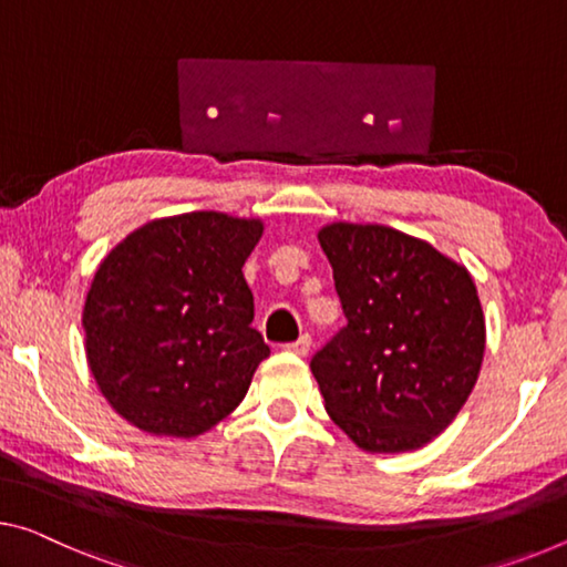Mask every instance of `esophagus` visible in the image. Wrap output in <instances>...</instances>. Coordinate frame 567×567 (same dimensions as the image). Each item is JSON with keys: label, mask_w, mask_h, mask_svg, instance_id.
Wrapping results in <instances>:
<instances>
[{"label": "esophagus", "mask_w": 567, "mask_h": 567, "mask_svg": "<svg viewBox=\"0 0 567 567\" xmlns=\"http://www.w3.org/2000/svg\"><path fill=\"white\" fill-rule=\"evenodd\" d=\"M284 350H286V352H293V354H299V357L309 354V350H311V337H309V334H301L299 339H296V342L284 344Z\"/></svg>", "instance_id": "1"}]
</instances>
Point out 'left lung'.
I'll use <instances>...</instances> for the list:
<instances>
[{
	"label": "left lung",
	"instance_id": "8db88e82",
	"mask_svg": "<svg viewBox=\"0 0 567 567\" xmlns=\"http://www.w3.org/2000/svg\"><path fill=\"white\" fill-rule=\"evenodd\" d=\"M319 243L347 317L311 357L329 417L372 454L425 446L458 415L482 370L474 278L385 225L332 223Z\"/></svg>",
	"mask_w": 567,
	"mask_h": 567
}]
</instances>
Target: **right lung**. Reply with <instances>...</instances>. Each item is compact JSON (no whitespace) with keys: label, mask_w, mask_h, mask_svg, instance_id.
<instances>
[{"label":"right lung","mask_w":567,"mask_h":567,"mask_svg":"<svg viewBox=\"0 0 567 567\" xmlns=\"http://www.w3.org/2000/svg\"><path fill=\"white\" fill-rule=\"evenodd\" d=\"M264 223L162 217L101 260L83 307L85 357L113 411L146 433L195 439L230 415L271 350L250 321L243 266Z\"/></svg>","instance_id":"add662e5"}]
</instances>
